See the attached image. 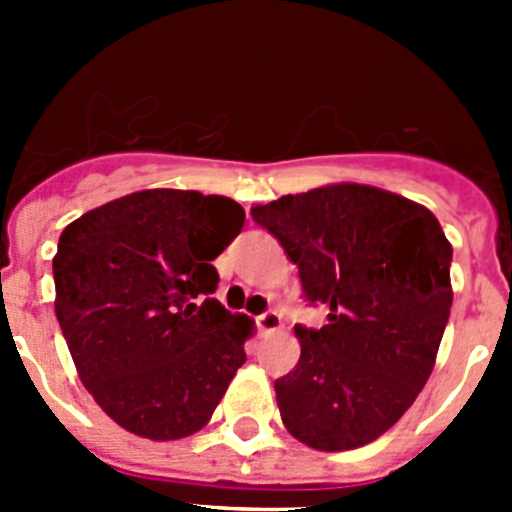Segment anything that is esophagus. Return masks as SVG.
<instances>
[{"label": "esophagus", "mask_w": 512, "mask_h": 512, "mask_svg": "<svg viewBox=\"0 0 512 512\" xmlns=\"http://www.w3.org/2000/svg\"><path fill=\"white\" fill-rule=\"evenodd\" d=\"M256 323H259V330L271 333V330L282 328V315L274 310H269V312H264V315H259V318H256Z\"/></svg>", "instance_id": "1"}]
</instances>
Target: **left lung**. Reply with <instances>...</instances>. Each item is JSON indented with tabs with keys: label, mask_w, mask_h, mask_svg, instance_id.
Wrapping results in <instances>:
<instances>
[{
	"label": "left lung",
	"mask_w": 512,
	"mask_h": 512,
	"mask_svg": "<svg viewBox=\"0 0 512 512\" xmlns=\"http://www.w3.org/2000/svg\"><path fill=\"white\" fill-rule=\"evenodd\" d=\"M297 264L302 292L328 307L297 325L300 361L274 382L282 423L318 451L387 433L436 366L449 323L451 243L428 207L369 184H325L251 207Z\"/></svg>",
	"instance_id": "1"
}]
</instances>
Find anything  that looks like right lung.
Returning a JSON list of instances; mask_svg holds the SVG:
<instances>
[{"mask_svg":"<svg viewBox=\"0 0 512 512\" xmlns=\"http://www.w3.org/2000/svg\"><path fill=\"white\" fill-rule=\"evenodd\" d=\"M246 223L230 197L143 189L66 225L56 318L81 384L120 428L179 441L210 423L253 336L210 264Z\"/></svg>","mask_w":512,"mask_h":512,"instance_id":"1","label":"right lung"}]
</instances>
